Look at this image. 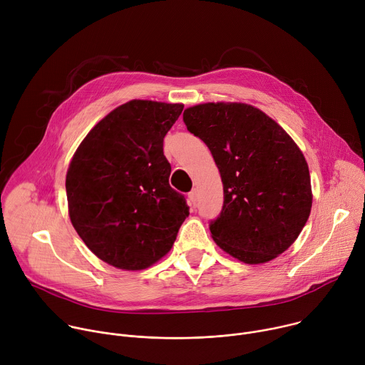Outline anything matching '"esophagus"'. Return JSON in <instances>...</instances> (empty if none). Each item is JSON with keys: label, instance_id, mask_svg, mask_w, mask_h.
I'll list each match as a JSON object with an SVG mask.
<instances>
[{"label": "esophagus", "instance_id": "1", "mask_svg": "<svg viewBox=\"0 0 365 365\" xmlns=\"http://www.w3.org/2000/svg\"><path fill=\"white\" fill-rule=\"evenodd\" d=\"M187 197H189V205L195 206V205H196V200H197V192H196V189H193L192 192H189Z\"/></svg>", "mask_w": 365, "mask_h": 365}]
</instances>
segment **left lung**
Listing matches in <instances>:
<instances>
[{
  "label": "left lung",
  "instance_id": "obj_1",
  "mask_svg": "<svg viewBox=\"0 0 365 365\" xmlns=\"http://www.w3.org/2000/svg\"><path fill=\"white\" fill-rule=\"evenodd\" d=\"M220 169L224 205L214 241L247 264L270 262L303 230L312 207L309 168L290 135L247 103L207 102L183 113Z\"/></svg>",
  "mask_w": 365,
  "mask_h": 365
}]
</instances>
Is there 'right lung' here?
<instances>
[{"label": "right lung", "instance_id": "1", "mask_svg": "<svg viewBox=\"0 0 365 365\" xmlns=\"http://www.w3.org/2000/svg\"><path fill=\"white\" fill-rule=\"evenodd\" d=\"M182 103L134 99L83 138L66 175L69 217L102 262L143 270L166 255L189 206L169 185L163 138Z\"/></svg>", "mask_w": 365, "mask_h": 365}]
</instances>
